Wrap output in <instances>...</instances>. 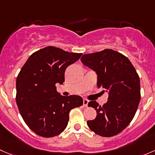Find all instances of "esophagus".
<instances>
[{"mask_svg":"<svg viewBox=\"0 0 155 155\" xmlns=\"http://www.w3.org/2000/svg\"><path fill=\"white\" fill-rule=\"evenodd\" d=\"M88 103H89L88 100L85 99V98H84V101H83V104H84V107H87V105H88Z\"/></svg>","mask_w":155,"mask_h":155,"instance_id":"34e87169","label":"esophagus"}]
</instances>
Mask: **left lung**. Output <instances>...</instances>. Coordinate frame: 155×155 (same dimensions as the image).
<instances>
[{
  "label": "left lung",
  "mask_w": 155,
  "mask_h": 155,
  "mask_svg": "<svg viewBox=\"0 0 155 155\" xmlns=\"http://www.w3.org/2000/svg\"><path fill=\"white\" fill-rule=\"evenodd\" d=\"M81 60L96 72L97 85L108 93V101L103 106L95 101L89 102L97 116L87 121V125L100 136H115L130 124L137 112L140 101L138 74L125 56L111 49L84 54Z\"/></svg>",
  "instance_id": "obj_1"
}]
</instances>
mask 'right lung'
<instances>
[{"instance_id": "add662e5", "label": "right lung", "mask_w": 155, "mask_h": 155, "mask_svg": "<svg viewBox=\"0 0 155 155\" xmlns=\"http://www.w3.org/2000/svg\"><path fill=\"white\" fill-rule=\"evenodd\" d=\"M81 55L48 46L31 54L21 69L16 79V103L25 123L39 136L61 134L71 110L83 104L81 96H63L56 87V84L64 83L66 68Z\"/></svg>"}]
</instances>
